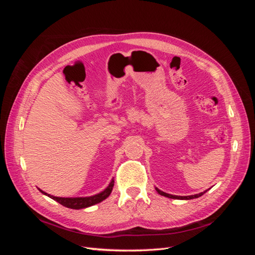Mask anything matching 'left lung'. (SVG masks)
Instances as JSON below:
<instances>
[{
  "mask_svg": "<svg viewBox=\"0 0 255 255\" xmlns=\"http://www.w3.org/2000/svg\"><path fill=\"white\" fill-rule=\"evenodd\" d=\"M156 189V191L158 192V194L160 195V196H164V197H168V198H171V199H181V200H190V199H195V198H199V197H201L204 192H200V194H198V195H192V196H185V197H182V196H173V195H169V194H166V192H164V191H161V190H159L158 188H155Z\"/></svg>",
  "mask_w": 255,
  "mask_h": 255,
  "instance_id": "left-lung-1",
  "label": "left lung"
}]
</instances>
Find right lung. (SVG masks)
Listing matches in <instances>:
<instances>
[{
  "label": "right lung",
  "mask_w": 255,
  "mask_h": 255,
  "mask_svg": "<svg viewBox=\"0 0 255 255\" xmlns=\"http://www.w3.org/2000/svg\"><path fill=\"white\" fill-rule=\"evenodd\" d=\"M114 179L112 180V182L110 183L109 186H107L102 192H100V194L98 195H95V196H90V197H80V198H61V197H54V196H51L49 194H47V192L42 191L41 189H39L43 195L50 197L51 199L55 200V201H57L59 204L64 205L66 207H69V208H73V210H81V208H85V207H89L91 205H95L97 203H100L102 202L103 200H105L107 197H109L111 195V192L113 190V187H114Z\"/></svg>",
  "instance_id": "right-lung-1"
}]
</instances>
